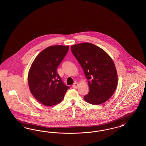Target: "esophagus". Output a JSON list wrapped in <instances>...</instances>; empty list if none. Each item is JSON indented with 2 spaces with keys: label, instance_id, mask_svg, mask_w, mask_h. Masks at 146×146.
Returning a JSON list of instances; mask_svg holds the SVG:
<instances>
[{
  "label": "esophagus",
  "instance_id": "esophagus-1",
  "mask_svg": "<svg viewBox=\"0 0 146 146\" xmlns=\"http://www.w3.org/2000/svg\"><path fill=\"white\" fill-rule=\"evenodd\" d=\"M74 88H77L78 87V83H76V82L73 85V86H72Z\"/></svg>",
  "mask_w": 146,
  "mask_h": 146
}]
</instances>
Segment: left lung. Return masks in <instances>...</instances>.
<instances>
[{
    "mask_svg": "<svg viewBox=\"0 0 146 146\" xmlns=\"http://www.w3.org/2000/svg\"><path fill=\"white\" fill-rule=\"evenodd\" d=\"M71 51L88 80L89 92L84 97V100L95 105L108 100L118 85L117 72L110 56L89 42L72 45Z\"/></svg>",
    "mask_w": 146,
    "mask_h": 146,
    "instance_id": "1",
    "label": "left lung"
}]
</instances>
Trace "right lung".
I'll return each mask as SVG.
<instances>
[{"instance_id":"obj_1","label":"right lung","mask_w":146,"mask_h":146,"mask_svg":"<svg viewBox=\"0 0 146 146\" xmlns=\"http://www.w3.org/2000/svg\"><path fill=\"white\" fill-rule=\"evenodd\" d=\"M69 46L52 45L35 58L28 75L30 91L35 98L45 106L61 102L70 88L65 85L57 68L67 54Z\"/></svg>"}]
</instances>
